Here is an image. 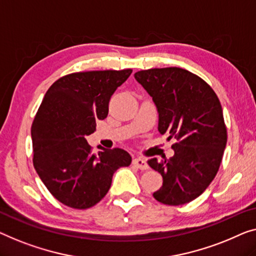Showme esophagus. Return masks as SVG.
<instances>
[{"label": "esophagus", "instance_id": "34e87169", "mask_svg": "<svg viewBox=\"0 0 256 256\" xmlns=\"http://www.w3.org/2000/svg\"><path fill=\"white\" fill-rule=\"evenodd\" d=\"M133 164H134L136 168H139L140 170H147L148 168H150V166H148V163L146 160L144 158H133Z\"/></svg>", "mask_w": 256, "mask_h": 256}]
</instances>
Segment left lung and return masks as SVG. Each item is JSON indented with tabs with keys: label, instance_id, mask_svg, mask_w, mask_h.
<instances>
[{
	"label": "left lung",
	"instance_id": "8db88e82",
	"mask_svg": "<svg viewBox=\"0 0 256 256\" xmlns=\"http://www.w3.org/2000/svg\"><path fill=\"white\" fill-rule=\"evenodd\" d=\"M134 78L152 98L158 132L177 141L170 160L148 162L163 178L152 196L169 206L188 204L204 192L222 162L228 139L222 106L212 87L185 68H150Z\"/></svg>",
	"mask_w": 256,
	"mask_h": 256
}]
</instances>
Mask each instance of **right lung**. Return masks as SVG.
Masks as SVG:
<instances>
[{
    "label": "right lung",
    "mask_w": 256,
    "mask_h": 256,
    "mask_svg": "<svg viewBox=\"0 0 256 256\" xmlns=\"http://www.w3.org/2000/svg\"><path fill=\"white\" fill-rule=\"evenodd\" d=\"M131 74V68L71 74L44 95L30 128L33 164L49 192L68 207H93L108 193L116 170L131 164L126 150L94 155L86 140L96 130L95 120L108 116L110 98Z\"/></svg>",
    "instance_id": "right-lung-1"
}]
</instances>
